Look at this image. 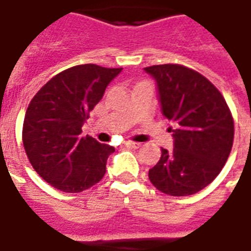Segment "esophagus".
I'll return each mask as SVG.
<instances>
[{"label":"esophagus","instance_id":"obj_1","mask_svg":"<svg viewBox=\"0 0 251 251\" xmlns=\"http://www.w3.org/2000/svg\"><path fill=\"white\" fill-rule=\"evenodd\" d=\"M125 145L129 148H133V149H138V148L141 147V144H140V142H134V141L125 142Z\"/></svg>","mask_w":251,"mask_h":251}]
</instances>
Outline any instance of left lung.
<instances>
[{"mask_svg": "<svg viewBox=\"0 0 251 251\" xmlns=\"http://www.w3.org/2000/svg\"><path fill=\"white\" fill-rule=\"evenodd\" d=\"M157 82L163 114L175 122L174 151L161 148L149 180L171 196L199 192L219 175L230 156L234 120L221 91L192 68L158 64L145 68Z\"/></svg>", "mask_w": 251, "mask_h": 251, "instance_id": "8db88e82", "label": "left lung"}]
</instances>
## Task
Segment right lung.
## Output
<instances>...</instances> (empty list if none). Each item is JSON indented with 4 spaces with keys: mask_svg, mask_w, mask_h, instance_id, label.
Masks as SVG:
<instances>
[{
    "mask_svg": "<svg viewBox=\"0 0 251 251\" xmlns=\"http://www.w3.org/2000/svg\"><path fill=\"white\" fill-rule=\"evenodd\" d=\"M122 68L79 64L59 72L26 109L23 144L29 163L63 192H82L102 180L114 148L83 136L82 126Z\"/></svg>",
    "mask_w": 251,
    "mask_h": 251,
    "instance_id": "obj_1",
    "label": "right lung"
}]
</instances>
